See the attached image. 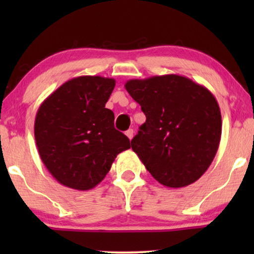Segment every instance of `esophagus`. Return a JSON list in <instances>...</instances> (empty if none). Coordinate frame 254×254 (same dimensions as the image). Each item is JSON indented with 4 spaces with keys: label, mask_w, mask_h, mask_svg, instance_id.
<instances>
[{
    "label": "esophagus",
    "mask_w": 254,
    "mask_h": 254,
    "mask_svg": "<svg viewBox=\"0 0 254 254\" xmlns=\"http://www.w3.org/2000/svg\"><path fill=\"white\" fill-rule=\"evenodd\" d=\"M126 135H127V137L129 138V140H131V138H133V136H134V130L133 129H128L126 131Z\"/></svg>",
    "instance_id": "34e87169"
}]
</instances>
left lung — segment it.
Wrapping results in <instances>:
<instances>
[{
    "mask_svg": "<svg viewBox=\"0 0 254 254\" xmlns=\"http://www.w3.org/2000/svg\"><path fill=\"white\" fill-rule=\"evenodd\" d=\"M125 88L147 118L131 140L145 169L171 189L196 182L221 141V111L213 93L176 74L129 79Z\"/></svg>",
    "mask_w": 254,
    "mask_h": 254,
    "instance_id": "8db88e82",
    "label": "left lung"
}]
</instances>
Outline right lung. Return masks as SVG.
I'll return each mask as SVG.
<instances>
[{
	"label": "right lung",
	"instance_id": "right-lung-1",
	"mask_svg": "<svg viewBox=\"0 0 254 254\" xmlns=\"http://www.w3.org/2000/svg\"><path fill=\"white\" fill-rule=\"evenodd\" d=\"M114 85V78L78 76L59 86L38 109V152L61 185L93 189L117 156L130 148L129 138L114 128V114L105 107Z\"/></svg>",
	"mask_w": 254,
	"mask_h": 254
}]
</instances>
